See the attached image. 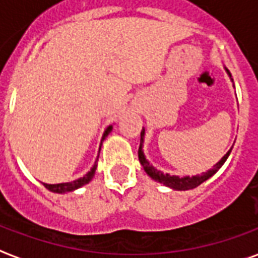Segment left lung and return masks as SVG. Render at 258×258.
<instances>
[{
	"label": "left lung",
	"instance_id": "8db88e82",
	"mask_svg": "<svg viewBox=\"0 0 258 258\" xmlns=\"http://www.w3.org/2000/svg\"><path fill=\"white\" fill-rule=\"evenodd\" d=\"M225 71H227V74H228L229 78H231V73H229L227 69H225ZM231 81H232V78H231ZM144 136H146V129L143 127L142 135H140V147H139V161H140V163L143 165V168H144L146 173H147L152 180H155V181H158V183L166 185V187H169V188L176 189V191H187V189L197 188L198 185H201L204 181H206L208 178L212 177L214 173L217 172V170L224 165V162L227 161V158H228L229 154H231V150H232V147L229 148L228 152L225 154L224 157L221 158L219 162L216 163L213 168L210 169V170H208V172L202 173V174H197V176H191V177H189V176L178 177V176H174V174L162 173L161 170L155 169L154 166H152L151 163L148 162L147 158H146V155H144V151H143Z\"/></svg>",
	"mask_w": 258,
	"mask_h": 258
}]
</instances>
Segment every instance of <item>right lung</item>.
Returning a JSON list of instances; mask_svg holds the SVG:
<instances>
[{
	"instance_id": "obj_1",
	"label": "right lung",
	"mask_w": 258,
	"mask_h": 258,
	"mask_svg": "<svg viewBox=\"0 0 258 258\" xmlns=\"http://www.w3.org/2000/svg\"><path fill=\"white\" fill-rule=\"evenodd\" d=\"M111 131H112V125H110V126L107 127L106 131H104V133H103V137H101V142H100V147H99V154H100L101 144H103V142L106 140V137L110 135ZM97 159H99V155H97V158H96L95 165L92 166V169H90L89 172L86 173L84 177L77 178V180H74V181H70V183H60V184L42 183V184H44L45 188H48L49 191H52V192H56V194L73 192V191H75V189L81 188V187H84V185H86V184L92 181V178H93V176H95L96 168H97Z\"/></svg>"
}]
</instances>
